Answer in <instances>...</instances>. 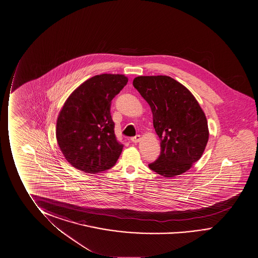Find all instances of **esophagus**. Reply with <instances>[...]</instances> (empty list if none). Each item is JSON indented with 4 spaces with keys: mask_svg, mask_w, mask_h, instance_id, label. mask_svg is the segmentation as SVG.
Here are the masks:
<instances>
[{
    "mask_svg": "<svg viewBox=\"0 0 258 258\" xmlns=\"http://www.w3.org/2000/svg\"><path fill=\"white\" fill-rule=\"evenodd\" d=\"M140 140H141V136H140V135H136L135 137L131 138L132 142L135 143H139V142H140Z\"/></svg>",
    "mask_w": 258,
    "mask_h": 258,
    "instance_id": "esophagus-1",
    "label": "esophagus"
}]
</instances>
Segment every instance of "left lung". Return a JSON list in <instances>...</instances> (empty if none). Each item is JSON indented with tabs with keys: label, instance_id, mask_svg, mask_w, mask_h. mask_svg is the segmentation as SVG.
I'll return each instance as SVG.
<instances>
[{
	"label": "left lung",
	"instance_id": "left-lung-1",
	"mask_svg": "<svg viewBox=\"0 0 258 258\" xmlns=\"http://www.w3.org/2000/svg\"><path fill=\"white\" fill-rule=\"evenodd\" d=\"M150 105L161 151L149 167L158 174L173 177L188 171L204 152L208 121L195 97L167 76L135 77L133 82Z\"/></svg>",
	"mask_w": 258,
	"mask_h": 258
}]
</instances>
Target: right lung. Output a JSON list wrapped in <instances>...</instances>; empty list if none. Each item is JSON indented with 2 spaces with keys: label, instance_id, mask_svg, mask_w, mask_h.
Here are the masks:
<instances>
[{
  "label": "right lung",
  "instance_id": "obj_1",
  "mask_svg": "<svg viewBox=\"0 0 258 258\" xmlns=\"http://www.w3.org/2000/svg\"><path fill=\"white\" fill-rule=\"evenodd\" d=\"M127 82L123 75H98L66 100L58 115L56 137L62 154L77 169L101 173L117 161L123 145L115 137L110 107Z\"/></svg>",
  "mask_w": 258,
  "mask_h": 258
}]
</instances>
